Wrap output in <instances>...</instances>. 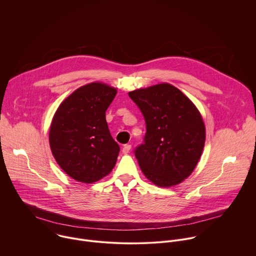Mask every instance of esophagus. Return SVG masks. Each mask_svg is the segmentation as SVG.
I'll list each match as a JSON object with an SVG mask.
<instances>
[{"mask_svg": "<svg viewBox=\"0 0 256 256\" xmlns=\"http://www.w3.org/2000/svg\"><path fill=\"white\" fill-rule=\"evenodd\" d=\"M130 149H131V145H130V144H125V145L123 146V148H122V152H123L124 154H127V153H129Z\"/></svg>", "mask_w": 256, "mask_h": 256, "instance_id": "obj_1", "label": "esophagus"}]
</instances>
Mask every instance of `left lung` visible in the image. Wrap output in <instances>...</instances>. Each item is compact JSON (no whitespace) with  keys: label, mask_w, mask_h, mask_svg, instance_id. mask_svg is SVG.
Returning a JSON list of instances; mask_svg holds the SVG:
<instances>
[{"label":"left lung","mask_w":256,"mask_h":256,"mask_svg":"<svg viewBox=\"0 0 256 256\" xmlns=\"http://www.w3.org/2000/svg\"><path fill=\"white\" fill-rule=\"evenodd\" d=\"M146 123L144 143L135 157L155 185L171 187L196 167L205 144V126L196 106L168 83L128 93Z\"/></svg>","instance_id":"1"}]
</instances>
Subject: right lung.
I'll return each mask as SVG.
<instances>
[{
	"mask_svg": "<svg viewBox=\"0 0 256 256\" xmlns=\"http://www.w3.org/2000/svg\"><path fill=\"white\" fill-rule=\"evenodd\" d=\"M117 90L101 82L78 88L57 109L50 147L59 166L73 179L93 183L114 168L120 147L112 138L106 110Z\"/></svg>",
	"mask_w": 256,
	"mask_h": 256,
	"instance_id": "right-lung-1",
	"label": "right lung"
}]
</instances>
